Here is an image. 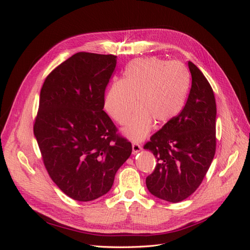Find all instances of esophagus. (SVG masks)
Returning <instances> with one entry per match:
<instances>
[{"instance_id":"34e87169","label":"esophagus","mask_w":250,"mask_h":250,"mask_svg":"<svg viewBox=\"0 0 250 250\" xmlns=\"http://www.w3.org/2000/svg\"><path fill=\"white\" fill-rule=\"evenodd\" d=\"M141 150H142V146L140 145L139 143H132V151H133L134 154L140 152Z\"/></svg>"}]
</instances>
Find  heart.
<instances>
[{"label": "heart", "mask_w": 250, "mask_h": 250, "mask_svg": "<svg viewBox=\"0 0 250 250\" xmlns=\"http://www.w3.org/2000/svg\"><path fill=\"white\" fill-rule=\"evenodd\" d=\"M190 76L178 62L149 57L134 59L127 64L123 78L117 80L104 97V109L119 124H124L135 108L139 110L123 128L132 141H141L150 132L154 122L164 125L183 109Z\"/></svg>", "instance_id": "heart-1"}]
</instances>
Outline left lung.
<instances>
[{
	"label": "left lung",
	"instance_id": "8db88e82",
	"mask_svg": "<svg viewBox=\"0 0 250 250\" xmlns=\"http://www.w3.org/2000/svg\"><path fill=\"white\" fill-rule=\"evenodd\" d=\"M192 86L185 107L144 149L156 158L154 171L146 178L149 192L169 202L187 199L197 190L216 152V100L202 72L188 62Z\"/></svg>",
	"mask_w": 250,
	"mask_h": 250
}]
</instances>
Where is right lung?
Returning <instances> with one entry per match:
<instances>
[{
  "mask_svg": "<svg viewBox=\"0 0 250 250\" xmlns=\"http://www.w3.org/2000/svg\"><path fill=\"white\" fill-rule=\"evenodd\" d=\"M117 56L79 52L44 80L33 131L50 177L65 195L92 201L106 194L131 143L103 110Z\"/></svg>",
  "mask_w": 250,
  "mask_h": 250,
  "instance_id": "1",
  "label": "right lung"
}]
</instances>
